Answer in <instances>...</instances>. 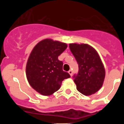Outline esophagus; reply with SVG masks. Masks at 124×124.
Listing matches in <instances>:
<instances>
[{
    "label": "esophagus",
    "mask_w": 124,
    "mask_h": 124,
    "mask_svg": "<svg viewBox=\"0 0 124 124\" xmlns=\"http://www.w3.org/2000/svg\"><path fill=\"white\" fill-rule=\"evenodd\" d=\"M68 73L70 74V76H71L72 74H73V71H72V70H70V71H68Z\"/></svg>",
    "instance_id": "esophagus-1"
}]
</instances>
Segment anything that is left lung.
<instances>
[{
	"mask_svg": "<svg viewBox=\"0 0 124 124\" xmlns=\"http://www.w3.org/2000/svg\"><path fill=\"white\" fill-rule=\"evenodd\" d=\"M69 46L79 65L78 73L73 77L77 90L85 96H91L102 86L106 75L104 64L91 46L70 43Z\"/></svg>",
	"mask_w": 124,
	"mask_h": 124,
	"instance_id": "left-lung-1",
	"label": "left lung"
}]
</instances>
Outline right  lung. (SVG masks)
<instances>
[{
    "instance_id": "add662e5",
    "label": "right lung",
    "mask_w": 124,
    "mask_h": 124,
    "mask_svg": "<svg viewBox=\"0 0 124 124\" xmlns=\"http://www.w3.org/2000/svg\"><path fill=\"white\" fill-rule=\"evenodd\" d=\"M67 46L66 43L46 38L38 43L30 54L26 76L30 85L40 94H53L60 88L63 80L71 77L63 71V63L58 60Z\"/></svg>"
}]
</instances>
